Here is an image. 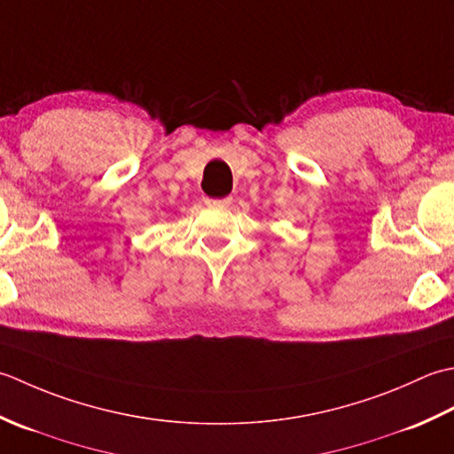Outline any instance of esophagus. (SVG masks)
Listing matches in <instances>:
<instances>
[{
  "mask_svg": "<svg viewBox=\"0 0 454 454\" xmlns=\"http://www.w3.org/2000/svg\"><path fill=\"white\" fill-rule=\"evenodd\" d=\"M206 203L209 207H225L231 203V198H221V200H215V198H206Z\"/></svg>",
  "mask_w": 454,
  "mask_h": 454,
  "instance_id": "34e87169",
  "label": "esophagus"
}]
</instances>
